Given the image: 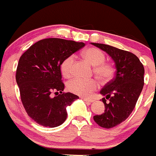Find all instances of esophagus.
Wrapping results in <instances>:
<instances>
[{
    "label": "esophagus",
    "instance_id": "obj_1",
    "mask_svg": "<svg viewBox=\"0 0 156 156\" xmlns=\"http://www.w3.org/2000/svg\"><path fill=\"white\" fill-rule=\"evenodd\" d=\"M82 99H83L84 101H87V102H93V101H94V99H86V98H85V97H83V98H82Z\"/></svg>",
    "mask_w": 156,
    "mask_h": 156
}]
</instances>
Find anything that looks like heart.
Segmentation results:
<instances>
[{"label": "heart", "instance_id": "1", "mask_svg": "<svg viewBox=\"0 0 156 156\" xmlns=\"http://www.w3.org/2000/svg\"><path fill=\"white\" fill-rule=\"evenodd\" d=\"M85 58L94 66V72L102 82L110 81L115 73V68L109 62H105V55L102 51L97 48H89L83 52ZM75 60V55H71L66 57L60 65V71L62 76L69 78L73 74V67ZM70 92L81 97H90L92 93L99 87V83L95 79L85 80L75 77L67 84Z\"/></svg>", "mask_w": 156, "mask_h": 156}]
</instances>
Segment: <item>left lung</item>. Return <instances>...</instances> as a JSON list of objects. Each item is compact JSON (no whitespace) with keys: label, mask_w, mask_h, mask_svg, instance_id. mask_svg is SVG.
Masks as SVG:
<instances>
[{"label":"left lung","mask_w":156,"mask_h":156,"mask_svg":"<svg viewBox=\"0 0 156 156\" xmlns=\"http://www.w3.org/2000/svg\"><path fill=\"white\" fill-rule=\"evenodd\" d=\"M92 44L108 53L116 66L115 76L101 89L105 112L96 115L94 120L104 128H112L123 122L133 111L144 86V69L134 54L101 43ZM106 99L109 101L106 103Z\"/></svg>","instance_id":"1"}]
</instances>
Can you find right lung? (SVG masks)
<instances>
[{"label": "right lung", "instance_id": "1", "mask_svg": "<svg viewBox=\"0 0 156 156\" xmlns=\"http://www.w3.org/2000/svg\"><path fill=\"white\" fill-rule=\"evenodd\" d=\"M84 46V43L73 40L46 38L29 47L20 57L15 76L20 99L27 114L38 125H62L67 118L66 108L79 99L71 93L62 92L60 65ZM52 92L56 97H51Z\"/></svg>", "mask_w": 156, "mask_h": 156}]
</instances>
